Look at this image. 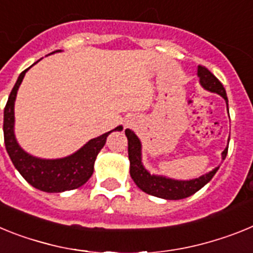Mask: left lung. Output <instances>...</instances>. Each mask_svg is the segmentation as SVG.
<instances>
[{
	"label": "left lung",
	"mask_w": 253,
	"mask_h": 253,
	"mask_svg": "<svg viewBox=\"0 0 253 253\" xmlns=\"http://www.w3.org/2000/svg\"><path fill=\"white\" fill-rule=\"evenodd\" d=\"M198 76L199 80H200V84L204 87L205 90L222 96L228 106V97L227 93H225V88L218 78L210 72L209 69L203 66L198 67ZM125 135L128 138V154L129 161H130L131 178L142 191L149 194V195L166 199V200L185 199L195 194L202 187H204L219 169L218 166L213 171L208 172V173L200 176L199 178L187 181L173 180V178H169L166 176L151 175L142 163V144H140L139 138L130 129H125ZM228 142H229V139H228ZM227 153L228 147L222 153L223 161L227 157Z\"/></svg>",
	"instance_id": "left-lung-1"
}]
</instances>
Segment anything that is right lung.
<instances>
[{
    "label": "right lung",
    "instance_id": "add662e5",
    "mask_svg": "<svg viewBox=\"0 0 253 253\" xmlns=\"http://www.w3.org/2000/svg\"><path fill=\"white\" fill-rule=\"evenodd\" d=\"M28 69L20 73L16 84L8 96L7 104L4 106L3 137L6 151H7L15 169L35 189L45 191V193H63L67 190L77 189L86 184L88 178L92 176L95 160L102 147L105 146L107 135L114 130H123V126L122 125L116 126L113 130L88 140L82 148L64 158L43 160V158L34 157V156L26 153L19 146V143L15 138L13 107H15L17 90L24 80V76L28 72Z\"/></svg>",
    "mask_w": 253,
    "mask_h": 253
}]
</instances>
